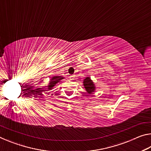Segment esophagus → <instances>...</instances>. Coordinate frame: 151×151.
<instances>
[{
	"label": "esophagus",
	"mask_w": 151,
	"mask_h": 151,
	"mask_svg": "<svg viewBox=\"0 0 151 151\" xmlns=\"http://www.w3.org/2000/svg\"><path fill=\"white\" fill-rule=\"evenodd\" d=\"M74 78H75V76H70V79L71 81H73Z\"/></svg>",
	"instance_id": "1"
}]
</instances>
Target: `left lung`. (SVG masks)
<instances>
[{
    "label": "left lung",
    "mask_w": 151,
    "mask_h": 151,
    "mask_svg": "<svg viewBox=\"0 0 151 151\" xmlns=\"http://www.w3.org/2000/svg\"><path fill=\"white\" fill-rule=\"evenodd\" d=\"M83 85L84 87L85 88L86 92L88 94H93L94 91H95V85H94V83L91 80L90 77H86V78L84 79Z\"/></svg>",
    "instance_id": "1"
}]
</instances>
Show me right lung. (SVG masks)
I'll list each match as a JSON object with an SVG mask.
<instances>
[{
    "mask_svg": "<svg viewBox=\"0 0 151 151\" xmlns=\"http://www.w3.org/2000/svg\"><path fill=\"white\" fill-rule=\"evenodd\" d=\"M64 77L61 76H54L53 77H52L50 78V83H48V85L47 86L48 90H51L52 89V88L56 85V84H57L58 82H60V80L63 79Z\"/></svg>",
    "mask_w": 151,
    "mask_h": 151,
    "instance_id": "add662e5",
    "label": "right lung"
}]
</instances>
